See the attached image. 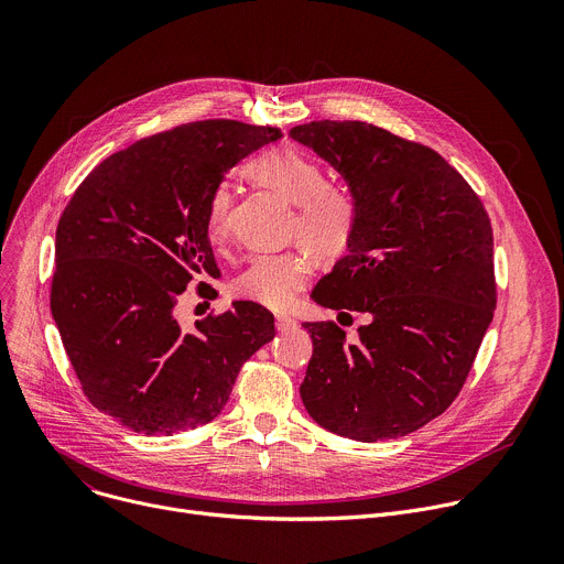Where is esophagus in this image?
I'll list each match as a JSON object with an SVG mask.
<instances>
[{"label":"esophagus","instance_id":"34e87169","mask_svg":"<svg viewBox=\"0 0 564 564\" xmlns=\"http://www.w3.org/2000/svg\"><path fill=\"white\" fill-rule=\"evenodd\" d=\"M275 327H278V332H289V329L297 327V321L291 316H275Z\"/></svg>","mask_w":564,"mask_h":564}]
</instances>
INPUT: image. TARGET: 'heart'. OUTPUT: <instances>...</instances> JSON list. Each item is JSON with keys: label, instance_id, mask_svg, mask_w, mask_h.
I'll list each match as a JSON object with an SVG mask.
<instances>
[{"label": "heart", "instance_id": "heart-1", "mask_svg": "<svg viewBox=\"0 0 564 564\" xmlns=\"http://www.w3.org/2000/svg\"><path fill=\"white\" fill-rule=\"evenodd\" d=\"M248 174L260 185L295 206L291 232L311 250L332 256L343 250L356 226V202L340 185H329L325 167L291 145L271 148L250 161ZM232 193L219 183L208 204L206 228L213 243L228 235ZM308 260L295 250L289 253H260L246 264L235 280V291L275 311L293 306L308 280Z\"/></svg>", "mask_w": 564, "mask_h": 564}]
</instances>
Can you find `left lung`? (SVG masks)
<instances>
[{
  "mask_svg": "<svg viewBox=\"0 0 564 564\" xmlns=\"http://www.w3.org/2000/svg\"><path fill=\"white\" fill-rule=\"evenodd\" d=\"M289 137L325 159L356 202L347 256L314 302L369 314L358 340L304 323L314 356L302 403L318 425L386 442L459 394L492 321V228L464 176L434 150L362 120H314Z\"/></svg>",
  "mask_w": 564,
  "mask_h": 564,
  "instance_id": "1",
  "label": "left lung"
}]
</instances>
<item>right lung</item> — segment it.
<instances>
[{"mask_svg":"<svg viewBox=\"0 0 564 564\" xmlns=\"http://www.w3.org/2000/svg\"><path fill=\"white\" fill-rule=\"evenodd\" d=\"M278 128L197 120L124 148L80 183L55 230L51 314L85 397L145 436L195 430L226 405L273 314L235 300L183 332L178 295L217 280L206 228L215 187ZM204 284V282H202Z\"/></svg>","mask_w":564,"mask_h":564,"instance_id":"obj_1","label":"right lung"}]
</instances>
